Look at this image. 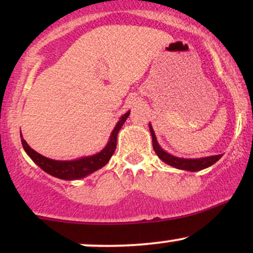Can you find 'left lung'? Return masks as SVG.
Returning a JSON list of instances; mask_svg holds the SVG:
<instances>
[{
  "mask_svg": "<svg viewBox=\"0 0 253 253\" xmlns=\"http://www.w3.org/2000/svg\"><path fill=\"white\" fill-rule=\"evenodd\" d=\"M151 136H152V145L153 150L157 153V156L168 165L176 168L179 170H187L191 171V172H195V171H200L206 169V168H210L214 163H216L222 155H216V156H210V157H203V158H181V157H176L168 153L167 151L163 150L161 147V145L157 141L155 130L152 128V125H149Z\"/></svg>",
  "mask_w": 253,
  "mask_h": 253,
  "instance_id": "obj_1",
  "label": "left lung"
}]
</instances>
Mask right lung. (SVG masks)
Segmentation results:
<instances>
[{
  "mask_svg": "<svg viewBox=\"0 0 253 253\" xmlns=\"http://www.w3.org/2000/svg\"><path fill=\"white\" fill-rule=\"evenodd\" d=\"M130 112H127L120 118L118 124L115 125L114 129L112 130L109 136V140L103 150L96 155L88 156V157H81L78 159H74V161H54V159H50L47 157H43L37 151H34L32 147L26 143V140L21 135V143L24 146V150L26 151L32 161L36 163L40 169H42L48 175L57 177V178L65 179V181H75V179H81L86 177L90 173L95 172V171L103 168L104 165L109 162L112 158L113 153H114L115 147H117V138L119 130L121 129L125 121L127 120Z\"/></svg>",
  "mask_w": 253,
  "mask_h": 253,
  "instance_id": "right-lung-1",
  "label": "right lung"
}]
</instances>
